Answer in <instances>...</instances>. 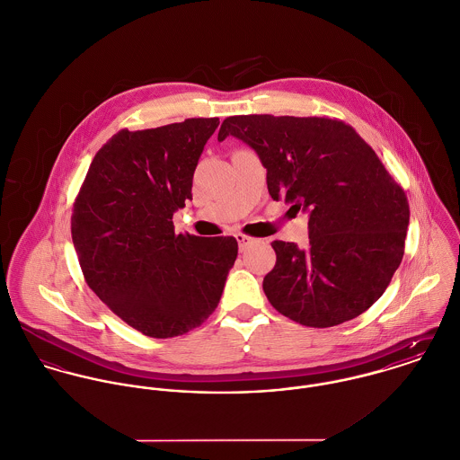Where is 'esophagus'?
Instances as JSON below:
<instances>
[{
	"instance_id": "esophagus-1",
	"label": "esophagus",
	"mask_w": 460,
	"mask_h": 460,
	"mask_svg": "<svg viewBox=\"0 0 460 460\" xmlns=\"http://www.w3.org/2000/svg\"><path fill=\"white\" fill-rule=\"evenodd\" d=\"M234 238H236V242H238V245H240V251L243 252L249 245H252L254 243V238H251V236H247V234H243V233H236L234 234Z\"/></svg>"
}]
</instances>
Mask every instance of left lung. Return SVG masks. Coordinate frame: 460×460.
Masks as SVG:
<instances>
[{"label": "left lung", "mask_w": 460, "mask_h": 460, "mask_svg": "<svg viewBox=\"0 0 460 460\" xmlns=\"http://www.w3.org/2000/svg\"><path fill=\"white\" fill-rule=\"evenodd\" d=\"M259 155L271 199L308 211V249L275 240L264 277L268 302L312 328L355 319L388 288L404 255L409 205L402 187L351 125L317 116H229Z\"/></svg>", "instance_id": "8db88e82"}]
</instances>
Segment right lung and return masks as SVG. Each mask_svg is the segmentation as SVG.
Listing matches in <instances>:
<instances>
[{
  "mask_svg": "<svg viewBox=\"0 0 460 460\" xmlns=\"http://www.w3.org/2000/svg\"><path fill=\"white\" fill-rule=\"evenodd\" d=\"M218 118H189L114 134L97 152L72 213L86 284L128 326L169 339L217 308L238 255L233 236L176 234L172 213L192 199V178Z\"/></svg>",
  "mask_w": 460,
  "mask_h": 460,
  "instance_id": "1",
  "label": "right lung"
}]
</instances>
